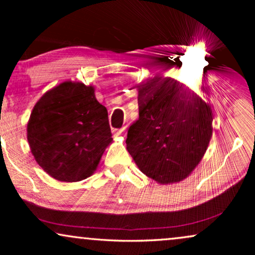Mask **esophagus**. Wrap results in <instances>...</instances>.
I'll return each mask as SVG.
<instances>
[{
  "mask_svg": "<svg viewBox=\"0 0 255 255\" xmlns=\"http://www.w3.org/2000/svg\"><path fill=\"white\" fill-rule=\"evenodd\" d=\"M125 133V128H121V129H119V130H115L114 131V135L115 136H121L122 134Z\"/></svg>",
  "mask_w": 255,
  "mask_h": 255,
  "instance_id": "obj_1",
  "label": "esophagus"
}]
</instances>
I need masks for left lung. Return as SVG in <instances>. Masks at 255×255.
<instances>
[{"label":"left lung","mask_w":255,"mask_h":255,"mask_svg":"<svg viewBox=\"0 0 255 255\" xmlns=\"http://www.w3.org/2000/svg\"><path fill=\"white\" fill-rule=\"evenodd\" d=\"M138 119L127 150L138 169L159 184L181 182L204 156L212 137V110L185 85L154 77L137 85Z\"/></svg>","instance_id":"left-lung-1"}]
</instances>
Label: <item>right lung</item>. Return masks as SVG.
<instances>
[{
	"mask_svg": "<svg viewBox=\"0 0 255 255\" xmlns=\"http://www.w3.org/2000/svg\"><path fill=\"white\" fill-rule=\"evenodd\" d=\"M26 135L36 162L60 182L90 177L112 142L107 110L94 87L73 81H64L37 101Z\"/></svg>",
	"mask_w": 255,
	"mask_h": 255,
	"instance_id": "1",
	"label": "right lung"
}]
</instances>
